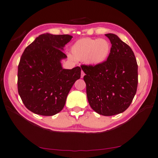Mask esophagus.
I'll return each instance as SVG.
<instances>
[{"label":"esophagus","instance_id":"obj_1","mask_svg":"<svg viewBox=\"0 0 158 158\" xmlns=\"http://www.w3.org/2000/svg\"><path fill=\"white\" fill-rule=\"evenodd\" d=\"M85 73H84V72H83V71H82V72H81V78H82L83 77H84V76H85Z\"/></svg>","mask_w":158,"mask_h":158}]
</instances>
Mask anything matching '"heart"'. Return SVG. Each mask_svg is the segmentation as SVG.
<instances>
[{
	"label": "heart",
	"mask_w": 158,
	"mask_h": 158,
	"mask_svg": "<svg viewBox=\"0 0 158 158\" xmlns=\"http://www.w3.org/2000/svg\"><path fill=\"white\" fill-rule=\"evenodd\" d=\"M110 43L104 38H81L71 48L73 57L77 61H85L91 67H97L107 61L111 52Z\"/></svg>",
	"instance_id": "heart-1"
}]
</instances>
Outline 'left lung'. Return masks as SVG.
I'll list each match as a JSON object with an SVG mask.
<instances>
[{
    "mask_svg": "<svg viewBox=\"0 0 158 158\" xmlns=\"http://www.w3.org/2000/svg\"><path fill=\"white\" fill-rule=\"evenodd\" d=\"M111 44L107 61L97 67L82 65L90 106L97 114L110 116L130 106L138 85V65L134 52L114 34H106Z\"/></svg>",
    "mask_w": 158,
    "mask_h": 158,
    "instance_id": "8db88e82",
    "label": "left lung"
}]
</instances>
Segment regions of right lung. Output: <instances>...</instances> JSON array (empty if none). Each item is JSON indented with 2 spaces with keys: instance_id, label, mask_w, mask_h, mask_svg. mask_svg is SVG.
Segmentation results:
<instances>
[{
  "instance_id": "right-lung-1",
  "label": "right lung",
  "mask_w": 158,
  "mask_h": 158,
  "mask_svg": "<svg viewBox=\"0 0 158 158\" xmlns=\"http://www.w3.org/2000/svg\"><path fill=\"white\" fill-rule=\"evenodd\" d=\"M68 34H41L24 50L17 73V89L25 106L33 113L51 116L64 108L70 89L80 79L81 68L64 69L67 58L65 44Z\"/></svg>"
}]
</instances>
